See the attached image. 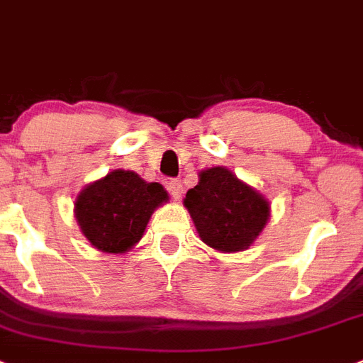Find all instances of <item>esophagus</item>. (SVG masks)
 I'll return each mask as SVG.
<instances>
[{
    "instance_id": "obj_1",
    "label": "esophagus",
    "mask_w": 363,
    "mask_h": 363,
    "mask_svg": "<svg viewBox=\"0 0 363 363\" xmlns=\"http://www.w3.org/2000/svg\"><path fill=\"white\" fill-rule=\"evenodd\" d=\"M168 190H169V194H172L173 199L179 201L182 197V194H184V186H182L181 181L173 179V181L168 182Z\"/></svg>"
}]
</instances>
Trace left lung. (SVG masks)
<instances>
[{"instance_id": "1", "label": "left lung", "mask_w": 363, "mask_h": 363, "mask_svg": "<svg viewBox=\"0 0 363 363\" xmlns=\"http://www.w3.org/2000/svg\"><path fill=\"white\" fill-rule=\"evenodd\" d=\"M182 203L201 241L223 254L250 248L270 219L269 199L225 166L199 172Z\"/></svg>"}]
</instances>
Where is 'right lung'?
<instances>
[{"label": "right lung", "instance_id": "1", "mask_svg": "<svg viewBox=\"0 0 363 363\" xmlns=\"http://www.w3.org/2000/svg\"><path fill=\"white\" fill-rule=\"evenodd\" d=\"M169 195L159 182L131 169H113L77 195L74 217L84 238L104 254H125L143 239L157 208Z\"/></svg>", "mask_w": 363, "mask_h": 363}]
</instances>
